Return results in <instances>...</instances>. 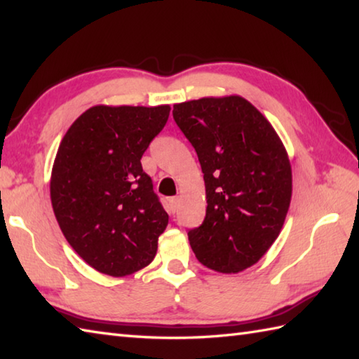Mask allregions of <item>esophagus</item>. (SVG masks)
<instances>
[{
	"mask_svg": "<svg viewBox=\"0 0 359 359\" xmlns=\"http://www.w3.org/2000/svg\"><path fill=\"white\" fill-rule=\"evenodd\" d=\"M177 207H179V197H171V199H170V210L172 212H175Z\"/></svg>",
	"mask_w": 359,
	"mask_h": 359,
	"instance_id": "1",
	"label": "esophagus"
}]
</instances>
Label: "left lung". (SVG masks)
Segmentation results:
<instances>
[{
  "mask_svg": "<svg viewBox=\"0 0 359 359\" xmlns=\"http://www.w3.org/2000/svg\"><path fill=\"white\" fill-rule=\"evenodd\" d=\"M172 117L199 157L207 215L188 231L208 269L231 274L255 265L284 225L292 165L271 123L241 95L174 104Z\"/></svg>",
  "mask_w": 359,
  "mask_h": 359,
  "instance_id": "obj_1",
  "label": "left lung"
}]
</instances>
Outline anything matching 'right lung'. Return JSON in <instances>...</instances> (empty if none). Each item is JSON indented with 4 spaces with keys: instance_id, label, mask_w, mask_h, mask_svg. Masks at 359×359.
I'll list each match as a JSON object with an SVG mask.
<instances>
[{
    "instance_id": "1",
    "label": "right lung",
    "mask_w": 359,
    "mask_h": 359,
    "mask_svg": "<svg viewBox=\"0 0 359 359\" xmlns=\"http://www.w3.org/2000/svg\"><path fill=\"white\" fill-rule=\"evenodd\" d=\"M170 111V104H97L60 143L50 174L52 208L75 253L103 274L128 276L157 253L168 215L140 158Z\"/></svg>"
}]
</instances>
